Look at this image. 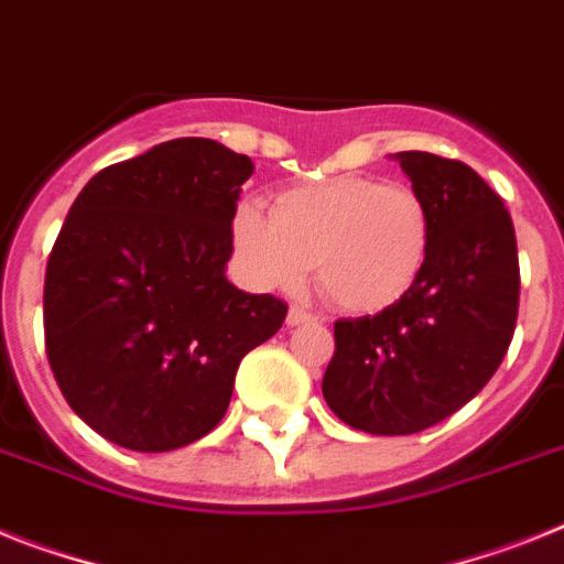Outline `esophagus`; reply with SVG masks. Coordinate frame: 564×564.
Here are the masks:
<instances>
[{
    "mask_svg": "<svg viewBox=\"0 0 564 564\" xmlns=\"http://www.w3.org/2000/svg\"><path fill=\"white\" fill-rule=\"evenodd\" d=\"M310 321H315V315H312V312H306L304 306H292L290 315H286V324H290V326L310 324Z\"/></svg>",
    "mask_w": 564,
    "mask_h": 564,
    "instance_id": "esophagus-1",
    "label": "esophagus"
}]
</instances>
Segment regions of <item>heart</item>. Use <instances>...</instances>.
Wrapping results in <instances>:
<instances>
[{"instance_id": "b5f03b06", "label": "heart", "mask_w": 564, "mask_h": 564, "mask_svg": "<svg viewBox=\"0 0 564 564\" xmlns=\"http://www.w3.org/2000/svg\"><path fill=\"white\" fill-rule=\"evenodd\" d=\"M231 249L258 286H295L312 263L329 304L370 315L399 304L421 278L433 249V212L404 180H315L274 194L269 212L240 203Z\"/></svg>"}]
</instances>
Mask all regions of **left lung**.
I'll return each mask as SVG.
<instances>
[{"label":"left lung","mask_w":564,"mask_h":564,"mask_svg":"<svg viewBox=\"0 0 564 564\" xmlns=\"http://www.w3.org/2000/svg\"><path fill=\"white\" fill-rule=\"evenodd\" d=\"M433 212V249L415 286L378 315L335 321L324 399L344 424L410 435L467 404L499 370L519 315L510 212L462 160L399 151Z\"/></svg>","instance_id":"left-lung-1"}]
</instances>
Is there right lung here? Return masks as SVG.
Wrapping results in <instances>:
<instances>
[{
  "instance_id": "obj_1",
  "label": "right lung",
  "mask_w": 564,
  "mask_h": 564,
  "mask_svg": "<svg viewBox=\"0 0 564 564\" xmlns=\"http://www.w3.org/2000/svg\"><path fill=\"white\" fill-rule=\"evenodd\" d=\"M254 165L180 137L94 174L45 269V352L70 410L137 453L186 447L229 410L249 349L281 329V297L226 281L231 217Z\"/></svg>"
}]
</instances>
